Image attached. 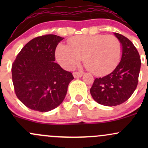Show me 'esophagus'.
I'll return each instance as SVG.
<instances>
[{
    "instance_id": "obj_1",
    "label": "esophagus",
    "mask_w": 148,
    "mask_h": 148,
    "mask_svg": "<svg viewBox=\"0 0 148 148\" xmlns=\"http://www.w3.org/2000/svg\"><path fill=\"white\" fill-rule=\"evenodd\" d=\"M73 76L74 78H80L83 76V74L79 72H74L73 73Z\"/></svg>"
}]
</instances>
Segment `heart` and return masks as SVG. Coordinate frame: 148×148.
<instances>
[{
	"instance_id": "1",
	"label": "heart",
	"mask_w": 148,
	"mask_h": 148,
	"mask_svg": "<svg viewBox=\"0 0 148 148\" xmlns=\"http://www.w3.org/2000/svg\"><path fill=\"white\" fill-rule=\"evenodd\" d=\"M122 56L121 42L113 35H79L70 39L68 47H57V60L66 69H73L83 58L85 67L95 75L113 70Z\"/></svg>"
}]
</instances>
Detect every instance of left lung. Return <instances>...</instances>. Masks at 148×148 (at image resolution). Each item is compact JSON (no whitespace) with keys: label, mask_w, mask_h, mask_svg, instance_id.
<instances>
[{"label":"left lung","mask_w":148,"mask_h":148,"mask_svg":"<svg viewBox=\"0 0 148 148\" xmlns=\"http://www.w3.org/2000/svg\"><path fill=\"white\" fill-rule=\"evenodd\" d=\"M122 45L120 62L108 75L96 78L90 88L95 101L106 106H114L126 101L137 87L140 69L139 53L126 37L114 33Z\"/></svg>","instance_id":"left-lung-1"}]
</instances>
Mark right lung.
<instances>
[{
    "instance_id": "add662e5",
    "label": "right lung",
    "mask_w": 148,
    "mask_h": 148,
    "mask_svg": "<svg viewBox=\"0 0 148 148\" xmlns=\"http://www.w3.org/2000/svg\"><path fill=\"white\" fill-rule=\"evenodd\" d=\"M63 37L47 35L25 45L12 66L15 93L25 106L40 112L50 111L63 101L71 72L55 62V51Z\"/></svg>"
}]
</instances>
